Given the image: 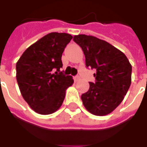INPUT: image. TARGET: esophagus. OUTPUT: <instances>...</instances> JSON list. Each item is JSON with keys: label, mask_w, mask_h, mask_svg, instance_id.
<instances>
[{"label": "esophagus", "mask_w": 147, "mask_h": 147, "mask_svg": "<svg viewBox=\"0 0 147 147\" xmlns=\"http://www.w3.org/2000/svg\"><path fill=\"white\" fill-rule=\"evenodd\" d=\"M79 79H80V76H75V77H74V80H75V82H78Z\"/></svg>", "instance_id": "obj_1"}]
</instances>
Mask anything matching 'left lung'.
<instances>
[{
  "label": "left lung",
  "mask_w": 147,
  "mask_h": 147,
  "mask_svg": "<svg viewBox=\"0 0 147 147\" xmlns=\"http://www.w3.org/2000/svg\"><path fill=\"white\" fill-rule=\"evenodd\" d=\"M73 40L82 49L86 67L96 69L95 82H89V90L81 97L83 105L94 115H107L127 94L132 66L124 53L105 40L85 34L74 36Z\"/></svg>",
  "instance_id": "left-lung-1"
}]
</instances>
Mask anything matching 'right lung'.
Listing matches in <instances>:
<instances>
[{
    "label": "right lung",
    "mask_w": 147,
    "mask_h": 147,
    "mask_svg": "<svg viewBox=\"0 0 147 147\" xmlns=\"http://www.w3.org/2000/svg\"><path fill=\"white\" fill-rule=\"evenodd\" d=\"M72 36L50 33L25 50L16 65L17 81L24 99L40 114H51L62 105L71 76L60 71L62 55Z\"/></svg>",
    "instance_id": "1"
}]
</instances>
